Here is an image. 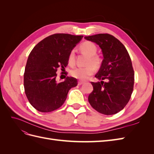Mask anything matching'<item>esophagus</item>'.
Here are the masks:
<instances>
[{
	"instance_id": "obj_1",
	"label": "esophagus",
	"mask_w": 154,
	"mask_h": 154,
	"mask_svg": "<svg viewBox=\"0 0 154 154\" xmlns=\"http://www.w3.org/2000/svg\"><path fill=\"white\" fill-rule=\"evenodd\" d=\"M85 83V82H83V81H78V85H81L83 84V83Z\"/></svg>"
}]
</instances>
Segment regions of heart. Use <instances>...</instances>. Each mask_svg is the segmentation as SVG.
I'll use <instances>...</instances> for the list:
<instances>
[{"label":"heart","instance_id":"obj_1","mask_svg":"<svg viewBox=\"0 0 154 154\" xmlns=\"http://www.w3.org/2000/svg\"><path fill=\"white\" fill-rule=\"evenodd\" d=\"M81 50L89 56L86 67H76L73 68L70 74L71 75L79 80H86L91 76L95 71V67H98L101 63V58L98 56L96 55L97 48L96 46L91 42H85L80 45ZM68 62L70 65H74L75 62V54L74 50H72L70 52L68 57Z\"/></svg>","mask_w":154,"mask_h":154}]
</instances>
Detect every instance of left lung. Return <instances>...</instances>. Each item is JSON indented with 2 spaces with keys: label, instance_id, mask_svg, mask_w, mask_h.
Instances as JSON below:
<instances>
[{
  "label": "left lung",
  "instance_id": "obj_1",
  "mask_svg": "<svg viewBox=\"0 0 154 154\" xmlns=\"http://www.w3.org/2000/svg\"><path fill=\"white\" fill-rule=\"evenodd\" d=\"M84 38L98 45L103 60L91 82L93 91L88 97L92 107L105 115H112L124 109L134 89V71L130 55L121 42L112 35L101 33ZM106 80V82H103Z\"/></svg>",
  "mask_w": 154,
  "mask_h": 154
}]
</instances>
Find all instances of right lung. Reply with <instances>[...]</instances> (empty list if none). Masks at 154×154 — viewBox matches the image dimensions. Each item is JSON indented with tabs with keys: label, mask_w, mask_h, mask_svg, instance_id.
Segmentation results:
<instances>
[{
	"label": "right lung",
	"mask_w": 154,
	"mask_h": 154,
	"mask_svg": "<svg viewBox=\"0 0 154 154\" xmlns=\"http://www.w3.org/2000/svg\"><path fill=\"white\" fill-rule=\"evenodd\" d=\"M83 36L53 34L40 41L31 51L25 67L24 86L27 100L37 110L49 112L59 109L69 91L77 85V80L72 77L57 82L56 72L58 68L62 71L67 66L70 52Z\"/></svg>",
	"instance_id": "add662e5"
}]
</instances>
